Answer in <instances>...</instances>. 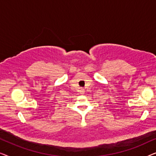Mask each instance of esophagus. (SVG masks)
Listing matches in <instances>:
<instances>
[{"instance_id":"esophagus-1","label":"esophagus","mask_w":156,"mask_h":156,"mask_svg":"<svg viewBox=\"0 0 156 156\" xmlns=\"http://www.w3.org/2000/svg\"><path fill=\"white\" fill-rule=\"evenodd\" d=\"M80 91H81V92H82V94L84 93V89H81V90H80Z\"/></svg>"}]
</instances>
